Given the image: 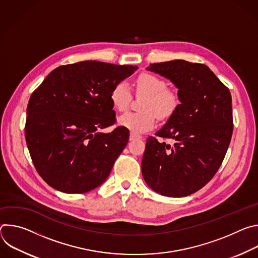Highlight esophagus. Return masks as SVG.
Returning <instances> with one entry per match:
<instances>
[{
	"instance_id": "esophagus-1",
	"label": "esophagus",
	"mask_w": 258,
	"mask_h": 258,
	"mask_svg": "<svg viewBox=\"0 0 258 258\" xmlns=\"http://www.w3.org/2000/svg\"><path fill=\"white\" fill-rule=\"evenodd\" d=\"M140 139H142V136L141 135H139V134H136V133H131V135H130V140L131 141H134V140H140Z\"/></svg>"
}]
</instances>
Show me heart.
Instances as JSON below:
<instances>
[{
  "instance_id": "heart-1",
  "label": "heart",
  "mask_w": 258,
  "mask_h": 258,
  "mask_svg": "<svg viewBox=\"0 0 258 258\" xmlns=\"http://www.w3.org/2000/svg\"><path fill=\"white\" fill-rule=\"evenodd\" d=\"M137 94L145 96L142 112H127L118 118V123L133 133H145L154 127L157 116L167 119L176 111L179 105L177 92L166 88V82L153 73H143L136 82ZM132 94L128 85L120 82L110 94L113 108L123 112L128 108ZM158 115L156 116V114Z\"/></svg>"
}]
</instances>
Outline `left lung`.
<instances>
[{
    "label": "left lung",
    "mask_w": 258,
    "mask_h": 258,
    "mask_svg": "<svg viewBox=\"0 0 258 258\" xmlns=\"http://www.w3.org/2000/svg\"><path fill=\"white\" fill-rule=\"evenodd\" d=\"M147 69L174 84L180 104L155 134L162 140L147 139L142 173L155 192L185 197L203 188L223 163L234 126L231 93L201 63L172 60Z\"/></svg>",
    "instance_id": "left-lung-1"
}]
</instances>
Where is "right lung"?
Wrapping results in <instances>:
<instances>
[{"instance_id": "add662e5", "label": "right lung", "mask_w": 258, "mask_h": 258, "mask_svg": "<svg viewBox=\"0 0 258 258\" xmlns=\"http://www.w3.org/2000/svg\"><path fill=\"white\" fill-rule=\"evenodd\" d=\"M138 69L82 61L54 69L30 96L25 140L33 165L52 188L87 193L107 179L128 142V130H101L115 123L110 94Z\"/></svg>"}]
</instances>
